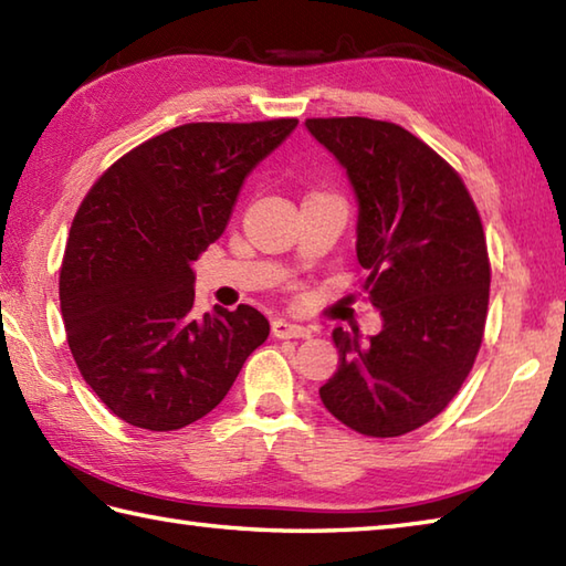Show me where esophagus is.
<instances>
[{"mask_svg": "<svg viewBox=\"0 0 566 566\" xmlns=\"http://www.w3.org/2000/svg\"><path fill=\"white\" fill-rule=\"evenodd\" d=\"M272 336L274 338H308L312 336V328L294 324V321L286 318H274L272 321Z\"/></svg>", "mask_w": 566, "mask_h": 566, "instance_id": "esophagus-1", "label": "esophagus"}]
</instances>
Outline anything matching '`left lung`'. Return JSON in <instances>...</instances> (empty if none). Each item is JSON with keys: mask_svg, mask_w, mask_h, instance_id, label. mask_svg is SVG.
<instances>
[{"mask_svg": "<svg viewBox=\"0 0 566 566\" xmlns=\"http://www.w3.org/2000/svg\"><path fill=\"white\" fill-rule=\"evenodd\" d=\"M358 201L363 292L378 336L334 328L338 370L321 402L365 437H400L444 409L473 368L489 312L483 226L459 174L392 122L306 119Z\"/></svg>", "mask_w": 566, "mask_h": 566, "instance_id": "8db88e82", "label": "left lung"}]
</instances>
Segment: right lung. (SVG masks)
<instances>
[{
  "instance_id": "1",
  "label": "right lung",
  "mask_w": 566,
  "mask_h": 566,
  "mask_svg": "<svg viewBox=\"0 0 566 566\" xmlns=\"http://www.w3.org/2000/svg\"><path fill=\"white\" fill-rule=\"evenodd\" d=\"M298 119L191 122L139 144L75 213L61 314L83 380L127 424L174 431L216 409L270 336L258 308L193 314V262L250 171Z\"/></svg>"
}]
</instances>
